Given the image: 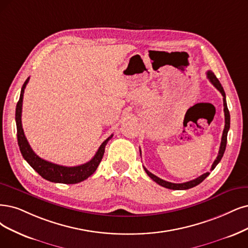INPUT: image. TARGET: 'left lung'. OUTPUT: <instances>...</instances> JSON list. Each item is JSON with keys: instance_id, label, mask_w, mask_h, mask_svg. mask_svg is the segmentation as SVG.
I'll return each instance as SVG.
<instances>
[{"instance_id": "8db88e82", "label": "left lung", "mask_w": 248, "mask_h": 248, "mask_svg": "<svg viewBox=\"0 0 248 248\" xmlns=\"http://www.w3.org/2000/svg\"><path fill=\"white\" fill-rule=\"evenodd\" d=\"M206 77L207 78L209 79V81L212 82V84L219 91V93H221L223 95V101H224V112H225V127H224V131H223V136H222V141H221V146H219V150H218V154L216 158V160L214 161L213 166H212V169H210V170H214L215 168L217 166V163L221 161L223 155H224V152L226 150V145H227V136H228V131L229 129H230V112H229V109H228V106H227V102H226V94H225V91L221 85V82H219V80L217 78V77L215 76V73L213 71L208 70L206 72ZM141 153V152H140ZM144 170L146 171V173L154 181L156 182L158 185L164 187V188H168V189H171V190H186V189H190V188H193L197 185H199L201 182H202L210 172H205L203 173V175H201L200 177L192 180V181H189V182H186V183H181V184H176V183H170V182H168V181H164L158 177H156L155 175H153V173H151L147 169H146L144 167Z\"/></svg>"}]
</instances>
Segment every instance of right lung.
Instances as JSON below:
<instances>
[{"label":"right lung","instance_id":"right-lung-1","mask_svg":"<svg viewBox=\"0 0 248 248\" xmlns=\"http://www.w3.org/2000/svg\"><path fill=\"white\" fill-rule=\"evenodd\" d=\"M29 80L30 78H27L21 88L19 101L17 102L15 112V121L17 126V141L23 158L42 178L46 179L47 181L54 183H61V184H77V183L85 181L90 176L93 175L95 170H97L99 163L102 160V157L104 155L105 146L108 143V141L112 138L113 135L108 137V138L101 144L93 158L84 164H80V166L63 167L41 158L33 152L31 145L27 142L21 124L23 94Z\"/></svg>","mask_w":248,"mask_h":248}]
</instances>
